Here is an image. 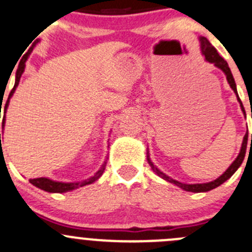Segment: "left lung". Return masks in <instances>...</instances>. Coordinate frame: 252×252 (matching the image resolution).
Returning a JSON list of instances; mask_svg holds the SVG:
<instances>
[{
	"instance_id": "1",
	"label": "left lung",
	"mask_w": 252,
	"mask_h": 252,
	"mask_svg": "<svg viewBox=\"0 0 252 252\" xmlns=\"http://www.w3.org/2000/svg\"><path fill=\"white\" fill-rule=\"evenodd\" d=\"M200 42H201V52H202V55H203V56H205L206 61L211 62V63H214V66L218 67L219 69H221V71H223L224 73H225L226 81H228L229 86H230V88L233 89L234 93L236 94V98H238V101H239V103H240L241 110H243L244 115H245V118H246V114H245V110H244L243 103H241L240 98H239L238 91H236L235 81H234V77H233V74H231V71H230V68H229V66H228V63H226V61L223 59V57L220 56V55L218 54V51H217V50H216V47L212 46V44L207 40V39L203 38V36H201ZM248 137H249V133H246L245 137H244L243 144H241L240 153H239V156L236 157L235 160H234L233 163H231V165L229 166V168L226 169V170L224 171V173L221 174V175L219 176L218 179H216V180L211 181V183L191 184V185H190V184H183V183H180V181L174 180V179H171L170 176H168V175H165V174H164V173H161V171L159 170L158 168H156V166L153 165V163H152V161H151V159H149V156H147V159H148L149 165L152 166V169H153L154 173H156L158 176H160L161 179H164V180L169 181V183H171V184H175L176 186L181 188V189H183V190L190 191V192H207V191L213 190V189L218 188L219 185H221V184H223V183H225V181L228 180L229 178H231V175H233V174L235 173L236 170H238L239 166H240L241 163H243L244 158H245L246 146H248ZM251 143H252V133H251Z\"/></svg>"
}]
</instances>
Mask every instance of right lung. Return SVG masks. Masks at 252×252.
I'll list each match as a JSON object with an SVG mask.
<instances>
[{"mask_svg": "<svg viewBox=\"0 0 252 252\" xmlns=\"http://www.w3.org/2000/svg\"><path fill=\"white\" fill-rule=\"evenodd\" d=\"M36 44V42H35ZM34 47V45H33ZM33 50V49H32ZM32 50H29L28 54L24 56L23 61L21 62V64L18 66V69H17L16 72V83H14V87L13 89L11 91V93H9L8 95V99H7L6 101V105H4V110H3V118H2V128H3L4 126V121H6V111H7V108H8V104H9V99L12 98V95H13L14 91H16L17 86L19 84V79H21V76L22 73L24 72V67H26V61L27 59H28L29 54L32 52ZM2 108V105H1ZM0 114H1V110H0ZM0 142H1V133H0ZM2 146V144H1ZM105 166H106V161H104V164L101 165V168L99 169L98 171H96L95 174H94L93 176H91L89 179H87V180L84 181H81V183H59V181H54V180H50V179H46V178H36V179H31V184H33L34 186H36V188L41 189V190L44 191H47V192H56V193H62V192H67V191H72L74 190V189H78V188H82V186H86V185H89V184L94 183V181L98 180L99 178L101 176V174L104 173V170H105Z\"/></svg>", "mask_w": 252, "mask_h": 252, "instance_id": "right-lung-1", "label": "right lung"}]
</instances>
